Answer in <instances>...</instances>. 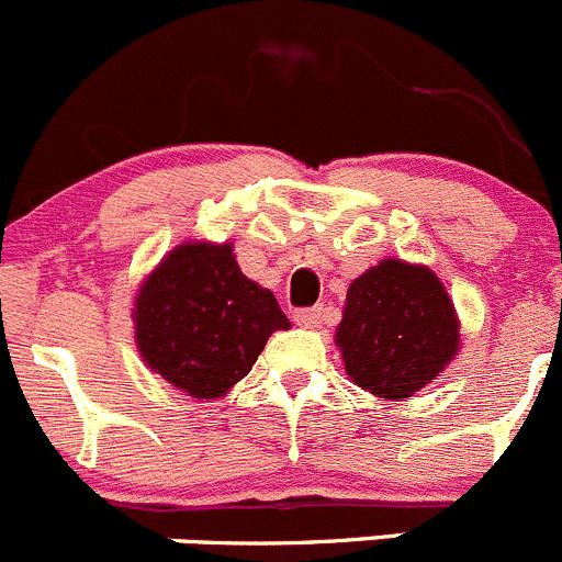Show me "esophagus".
Listing matches in <instances>:
<instances>
[{
	"label": "esophagus",
	"mask_w": 562,
	"mask_h": 562,
	"mask_svg": "<svg viewBox=\"0 0 562 562\" xmlns=\"http://www.w3.org/2000/svg\"><path fill=\"white\" fill-rule=\"evenodd\" d=\"M323 317H326V307H321V304H317V307H313V310H299V313L293 315V321L304 328H321Z\"/></svg>",
	"instance_id": "34e87169"
}]
</instances>
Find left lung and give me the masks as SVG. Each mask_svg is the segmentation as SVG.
<instances>
[{"label":"left lung","mask_w":562,"mask_h":562,"mask_svg":"<svg viewBox=\"0 0 562 562\" xmlns=\"http://www.w3.org/2000/svg\"><path fill=\"white\" fill-rule=\"evenodd\" d=\"M359 389L402 402L432 383L459 353V317L429 266L386 258L356 277L334 331Z\"/></svg>","instance_id":"obj_1"}]
</instances>
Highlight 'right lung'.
<instances>
[{
  "mask_svg": "<svg viewBox=\"0 0 562 562\" xmlns=\"http://www.w3.org/2000/svg\"><path fill=\"white\" fill-rule=\"evenodd\" d=\"M135 348L155 375L198 402L252 370L266 339L291 328L269 288L241 274L234 241H181L133 299Z\"/></svg>",
  "mask_w": 562,
  "mask_h": 562,
  "instance_id": "add662e5",
  "label": "right lung"
}]
</instances>
